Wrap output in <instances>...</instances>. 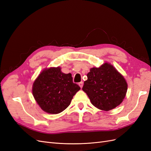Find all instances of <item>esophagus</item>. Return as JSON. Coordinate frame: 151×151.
<instances>
[{
  "label": "esophagus",
  "instance_id": "obj_1",
  "mask_svg": "<svg viewBox=\"0 0 151 151\" xmlns=\"http://www.w3.org/2000/svg\"><path fill=\"white\" fill-rule=\"evenodd\" d=\"M79 86L81 87V88H83V82H81V83H79Z\"/></svg>",
  "mask_w": 151,
  "mask_h": 151
}]
</instances>
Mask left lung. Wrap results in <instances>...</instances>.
<instances>
[{
	"instance_id": "8db88e82",
	"label": "left lung",
	"mask_w": 151,
	"mask_h": 151,
	"mask_svg": "<svg viewBox=\"0 0 151 151\" xmlns=\"http://www.w3.org/2000/svg\"><path fill=\"white\" fill-rule=\"evenodd\" d=\"M87 77L83 90L95 107L109 111L122 103L128 85L123 76L110 63L91 68Z\"/></svg>"
}]
</instances>
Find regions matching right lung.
<instances>
[{"mask_svg":"<svg viewBox=\"0 0 151 151\" xmlns=\"http://www.w3.org/2000/svg\"><path fill=\"white\" fill-rule=\"evenodd\" d=\"M81 89L73 83L72 74L61 68H45L35 81L33 95L40 107L50 114H58L69 106L73 96Z\"/></svg>","mask_w":151,"mask_h":151,"instance_id":"add662e5","label":"right lung"}]
</instances>
